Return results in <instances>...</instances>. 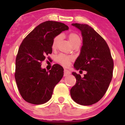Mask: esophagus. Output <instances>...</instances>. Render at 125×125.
Segmentation results:
<instances>
[{
    "label": "esophagus",
    "instance_id": "1",
    "mask_svg": "<svg viewBox=\"0 0 125 125\" xmlns=\"http://www.w3.org/2000/svg\"><path fill=\"white\" fill-rule=\"evenodd\" d=\"M71 74V72L67 69H64V76H67Z\"/></svg>",
    "mask_w": 125,
    "mask_h": 125
}]
</instances>
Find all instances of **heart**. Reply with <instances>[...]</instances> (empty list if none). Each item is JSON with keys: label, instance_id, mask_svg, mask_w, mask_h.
Returning <instances> with one entry per match:
<instances>
[{"label": "heart", "instance_id": "heart-1", "mask_svg": "<svg viewBox=\"0 0 125 125\" xmlns=\"http://www.w3.org/2000/svg\"><path fill=\"white\" fill-rule=\"evenodd\" d=\"M68 38L70 42H71L73 46H74L78 44H81V37H80L78 34L75 33V32H71V33L68 34ZM60 39V35H57L54 37L52 43V49H54L57 48ZM73 60V58L72 56L65 55V54H59L56 58V62L64 66L69 65V63L71 61H72Z\"/></svg>", "mask_w": 125, "mask_h": 125}]
</instances>
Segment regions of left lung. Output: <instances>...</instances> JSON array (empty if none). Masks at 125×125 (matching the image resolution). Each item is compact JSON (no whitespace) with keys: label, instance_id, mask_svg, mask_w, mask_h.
<instances>
[{"label":"left lung","instance_id":"8db88e82","mask_svg":"<svg viewBox=\"0 0 125 125\" xmlns=\"http://www.w3.org/2000/svg\"><path fill=\"white\" fill-rule=\"evenodd\" d=\"M72 25L81 31L83 39L81 53L74 67L87 73L83 78L72 73L76 83L70 93L76 103L91 105L99 101L109 88L113 77V60L106 42L91 27L78 23Z\"/></svg>","mask_w":125,"mask_h":125}]
</instances>
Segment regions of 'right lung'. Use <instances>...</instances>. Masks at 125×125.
<instances>
[{
    "label": "right lung",
    "mask_w": 125,
    "mask_h": 125,
    "mask_svg": "<svg viewBox=\"0 0 125 125\" xmlns=\"http://www.w3.org/2000/svg\"><path fill=\"white\" fill-rule=\"evenodd\" d=\"M68 28L60 22L46 21L37 25L20 44L15 78L20 95L28 103L40 105L48 101L63 77L64 69L60 65H53L48 72L41 65L46 56L52 53L54 37Z\"/></svg>",
    "instance_id": "right-lung-1"
}]
</instances>
